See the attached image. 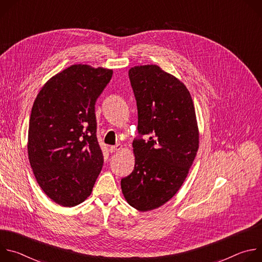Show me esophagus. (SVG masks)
I'll use <instances>...</instances> for the list:
<instances>
[{
  "instance_id": "1",
  "label": "esophagus",
  "mask_w": 262,
  "mask_h": 262,
  "mask_svg": "<svg viewBox=\"0 0 262 262\" xmlns=\"http://www.w3.org/2000/svg\"><path fill=\"white\" fill-rule=\"evenodd\" d=\"M122 149V145L121 144H117V145H114V146H110L108 147V150L110 152H115V151H119Z\"/></svg>"
}]
</instances>
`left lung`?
<instances>
[{"instance_id": "obj_1", "label": "left lung", "mask_w": 262, "mask_h": 262, "mask_svg": "<svg viewBox=\"0 0 262 262\" xmlns=\"http://www.w3.org/2000/svg\"><path fill=\"white\" fill-rule=\"evenodd\" d=\"M137 100L139 137L134 171L121 179L127 203L140 211L169 201L189 174L199 147L193 99L183 83L158 65L129 69ZM148 134L144 140L141 137Z\"/></svg>"}]
</instances>
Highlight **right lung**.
Segmentation results:
<instances>
[{"label": "right lung", "instance_id": "right-lung-1", "mask_svg": "<svg viewBox=\"0 0 262 262\" xmlns=\"http://www.w3.org/2000/svg\"><path fill=\"white\" fill-rule=\"evenodd\" d=\"M112 74L111 69L71 65L48 81L34 101L29 161L42 191L59 205L84 202L101 171L95 102Z\"/></svg>", "mask_w": 262, "mask_h": 262}]
</instances>
